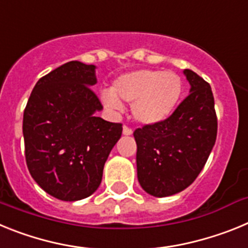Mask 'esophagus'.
I'll return each mask as SVG.
<instances>
[{"label":"esophagus","instance_id":"1","mask_svg":"<svg viewBox=\"0 0 248 248\" xmlns=\"http://www.w3.org/2000/svg\"><path fill=\"white\" fill-rule=\"evenodd\" d=\"M123 134L124 135H131L133 134V129L129 128V126L124 125V128H123Z\"/></svg>","mask_w":248,"mask_h":248}]
</instances>
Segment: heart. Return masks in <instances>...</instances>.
<instances>
[{"mask_svg": "<svg viewBox=\"0 0 248 248\" xmlns=\"http://www.w3.org/2000/svg\"><path fill=\"white\" fill-rule=\"evenodd\" d=\"M183 89L181 77L175 72L139 69L118 77L111 92L102 94V100L111 111L122 110V102L130 103L135 120L156 124L171 115Z\"/></svg>", "mask_w": 248, "mask_h": 248, "instance_id": "heart-1", "label": "heart"}]
</instances>
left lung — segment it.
<instances>
[{"mask_svg":"<svg viewBox=\"0 0 248 248\" xmlns=\"http://www.w3.org/2000/svg\"><path fill=\"white\" fill-rule=\"evenodd\" d=\"M190 94L163 122L134 131L138 180L148 194L171 196L191 185L209 159L217 135L211 87L185 69Z\"/></svg>","mask_w":248,"mask_h":248,"instance_id":"left-lung-1","label":"left lung"}]
</instances>
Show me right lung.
<instances>
[{"label":"right lung","mask_w":248,"mask_h":248,"mask_svg":"<svg viewBox=\"0 0 248 248\" xmlns=\"http://www.w3.org/2000/svg\"><path fill=\"white\" fill-rule=\"evenodd\" d=\"M95 83V65L71 61L36 83L23 113L31 176L59 200H82L99 187L105 161L122 137L120 123L95 114L103 109L91 89Z\"/></svg>","instance_id":"right-lung-1"}]
</instances>
